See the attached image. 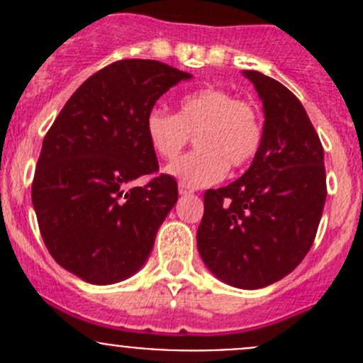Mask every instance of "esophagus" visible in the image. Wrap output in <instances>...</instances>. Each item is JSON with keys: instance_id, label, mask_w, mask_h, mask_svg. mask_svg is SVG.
Here are the masks:
<instances>
[{"instance_id": "obj_1", "label": "esophagus", "mask_w": 363, "mask_h": 363, "mask_svg": "<svg viewBox=\"0 0 363 363\" xmlns=\"http://www.w3.org/2000/svg\"><path fill=\"white\" fill-rule=\"evenodd\" d=\"M179 193H181V195H189V193H193V189L186 188L184 184H179Z\"/></svg>"}]
</instances>
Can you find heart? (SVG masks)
<instances>
[{
	"instance_id": "obj_1",
	"label": "heart",
	"mask_w": 363,
	"mask_h": 363,
	"mask_svg": "<svg viewBox=\"0 0 363 363\" xmlns=\"http://www.w3.org/2000/svg\"><path fill=\"white\" fill-rule=\"evenodd\" d=\"M145 133L152 151L172 160L195 135L196 151L181 156L167 167V174L186 188H202L218 182L232 170L255 158L263 140V123L258 107L237 100L219 87H205L186 94L179 112L152 108L145 119Z\"/></svg>"
}]
</instances>
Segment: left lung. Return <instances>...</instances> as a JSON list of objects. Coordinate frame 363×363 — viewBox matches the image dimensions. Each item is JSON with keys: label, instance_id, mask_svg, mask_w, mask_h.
<instances>
[{"label": "left lung", "instance_id": "8db88e82", "mask_svg": "<svg viewBox=\"0 0 363 363\" xmlns=\"http://www.w3.org/2000/svg\"><path fill=\"white\" fill-rule=\"evenodd\" d=\"M265 112L263 140L246 174L207 189L196 246L226 284L256 290L283 279L314 242L327 199L323 145L288 87L244 69Z\"/></svg>", "mask_w": 363, "mask_h": 363}]
</instances>
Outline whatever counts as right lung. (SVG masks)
<instances>
[{"label":"right lung","instance_id":"1","mask_svg":"<svg viewBox=\"0 0 363 363\" xmlns=\"http://www.w3.org/2000/svg\"><path fill=\"white\" fill-rule=\"evenodd\" d=\"M191 73L152 60H121L91 75L47 131L31 186L40 233L52 258L91 284L133 276L177 202L158 175L145 133L156 100ZM151 174L145 186L130 188Z\"/></svg>","mask_w":363,"mask_h":363}]
</instances>
